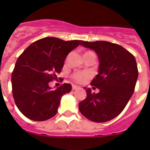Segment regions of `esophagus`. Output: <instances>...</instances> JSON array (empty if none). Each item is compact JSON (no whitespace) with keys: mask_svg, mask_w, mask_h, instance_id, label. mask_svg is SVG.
<instances>
[{"mask_svg":"<svg viewBox=\"0 0 150 150\" xmlns=\"http://www.w3.org/2000/svg\"><path fill=\"white\" fill-rule=\"evenodd\" d=\"M79 86H75V85H72V89L73 90H76L77 89H79Z\"/></svg>","mask_w":150,"mask_h":150,"instance_id":"esophagus-1","label":"esophagus"}]
</instances>
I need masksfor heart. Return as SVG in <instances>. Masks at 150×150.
<instances>
[{"label":"heart","instance_id":"b5f03b06","mask_svg":"<svg viewBox=\"0 0 150 150\" xmlns=\"http://www.w3.org/2000/svg\"><path fill=\"white\" fill-rule=\"evenodd\" d=\"M89 77H90V75L88 72H76L72 75L73 79L75 80V82H79V83L86 82Z\"/></svg>","mask_w":150,"mask_h":150}]
</instances>
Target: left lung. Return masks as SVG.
Instances as JSON below:
<instances>
[{
	"instance_id": "8db88e82",
	"label": "left lung",
	"mask_w": 150,
	"mask_h": 150,
	"mask_svg": "<svg viewBox=\"0 0 150 150\" xmlns=\"http://www.w3.org/2000/svg\"><path fill=\"white\" fill-rule=\"evenodd\" d=\"M81 45L98 56V74L91 86L100 92L92 93L90 88L84 87L86 98L79 108L90 121H109L121 114L134 93L139 75L135 57L121 46L107 41H83Z\"/></svg>"
}]
</instances>
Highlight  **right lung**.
Wrapping results in <instances>:
<instances>
[{"instance_id":"right-lung-1","label":"right lung","mask_w":150,"mask_h":150,"mask_svg":"<svg viewBox=\"0 0 150 150\" xmlns=\"http://www.w3.org/2000/svg\"><path fill=\"white\" fill-rule=\"evenodd\" d=\"M82 42L46 37L32 43L18 57L11 74L12 94L24 116L42 121L57 114L61 97L70 93L71 85L64 83L52 89L49 82L57 79L66 57Z\"/></svg>"}]
</instances>
